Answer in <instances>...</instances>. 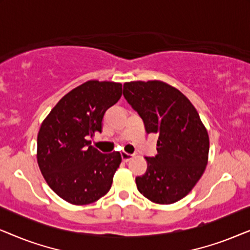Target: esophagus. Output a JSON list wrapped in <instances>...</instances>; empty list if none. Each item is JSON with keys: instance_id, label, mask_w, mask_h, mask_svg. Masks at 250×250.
<instances>
[{"instance_id": "1", "label": "esophagus", "mask_w": 250, "mask_h": 250, "mask_svg": "<svg viewBox=\"0 0 250 250\" xmlns=\"http://www.w3.org/2000/svg\"><path fill=\"white\" fill-rule=\"evenodd\" d=\"M121 156H122L123 162H125V163H127L128 160H131L132 157H133V155H131V153H127V152H125V151L121 152Z\"/></svg>"}]
</instances>
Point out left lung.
I'll return each instance as SVG.
<instances>
[{"instance_id":"8db88e82","label":"left lung","mask_w":250,"mask_h":250,"mask_svg":"<svg viewBox=\"0 0 250 250\" xmlns=\"http://www.w3.org/2000/svg\"><path fill=\"white\" fill-rule=\"evenodd\" d=\"M123 94L142 118L146 133L158 135V153L146 157L148 168L135 179L138 190L152 203H176L206 168L207 129L189 99L164 82H128Z\"/></svg>"}]
</instances>
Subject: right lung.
<instances>
[{
  "instance_id": "obj_1",
  "label": "right lung",
  "mask_w": 250,
  "mask_h": 250,
  "mask_svg": "<svg viewBox=\"0 0 250 250\" xmlns=\"http://www.w3.org/2000/svg\"><path fill=\"white\" fill-rule=\"evenodd\" d=\"M121 83L88 81L58 102L41 125L37 163L49 187L73 205L94 203L110 190L121 153H101L88 138L101 133L105 111L122 97Z\"/></svg>"
}]
</instances>
